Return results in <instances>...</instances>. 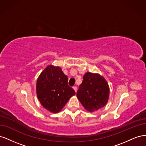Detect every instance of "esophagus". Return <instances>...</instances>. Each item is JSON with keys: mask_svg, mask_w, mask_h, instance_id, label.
<instances>
[{"mask_svg": "<svg viewBox=\"0 0 146 146\" xmlns=\"http://www.w3.org/2000/svg\"><path fill=\"white\" fill-rule=\"evenodd\" d=\"M73 89L74 90V91H76V92L77 90V86H73Z\"/></svg>", "mask_w": 146, "mask_h": 146, "instance_id": "34e87169", "label": "esophagus"}]
</instances>
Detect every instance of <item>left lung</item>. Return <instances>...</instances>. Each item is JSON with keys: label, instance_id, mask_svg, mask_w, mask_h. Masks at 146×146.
Here are the masks:
<instances>
[{"label": "left lung", "instance_id": "1", "mask_svg": "<svg viewBox=\"0 0 146 146\" xmlns=\"http://www.w3.org/2000/svg\"><path fill=\"white\" fill-rule=\"evenodd\" d=\"M110 96V88L105 78L98 73L87 72L77 92L78 100L86 110L94 112L104 107Z\"/></svg>", "mask_w": 146, "mask_h": 146}]
</instances>
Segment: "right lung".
Segmentation results:
<instances>
[{
	"label": "right lung",
	"mask_w": 146,
	"mask_h": 146,
	"mask_svg": "<svg viewBox=\"0 0 146 146\" xmlns=\"http://www.w3.org/2000/svg\"><path fill=\"white\" fill-rule=\"evenodd\" d=\"M68 78L59 66L48 65L36 82V95L42 107L52 113H58L76 92L68 85Z\"/></svg>",
	"instance_id": "obj_1"
}]
</instances>
